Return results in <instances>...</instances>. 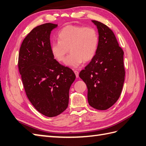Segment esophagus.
Masks as SVG:
<instances>
[{"mask_svg":"<svg viewBox=\"0 0 146 146\" xmlns=\"http://www.w3.org/2000/svg\"><path fill=\"white\" fill-rule=\"evenodd\" d=\"M74 73H75L76 77H79V72L77 70H74Z\"/></svg>","mask_w":146,"mask_h":146,"instance_id":"34e87169","label":"esophagus"}]
</instances>
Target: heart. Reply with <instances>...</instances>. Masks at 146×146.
<instances>
[{
    "instance_id": "heart-1",
    "label": "heart",
    "mask_w": 146,
    "mask_h": 146,
    "mask_svg": "<svg viewBox=\"0 0 146 146\" xmlns=\"http://www.w3.org/2000/svg\"><path fill=\"white\" fill-rule=\"evenodd\" d=\"M98 42V33L94 27L69 25L59 32L58 41L51 42V51L57 61L64 62L70 49L66 64L77 67L84 61H88L94 58Z\"/></svg>"
}]
</instances>
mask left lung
<instances>
[{
  "label": "left lung",
  "mask_w": 146,
  "mask_h": 146,
  "mask_svg": "<svg viewBox=\"0 0 146 146\" xmlns=\"http://www.w3.org/2000/svg\"><path fill=\"white\" fill-rule=\"evenodd\" d=\"M92 22L98 31V48L79 77L87 85L89 105L97 110H105L115 104L121 93L125 76L124 51L110 28L98 21Z\"/></svg>",
  "instance_id": "1"
}]
</instances>
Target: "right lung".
I'll return each instance as SVG.
<instances>
[{
    "label": "right lung",
    "instance_id": "1",
    "mask_svg": "<svg viewBox=\"0 0 146 146\" xmlns=\"http://www.w3.org/2000/svg\"><path fill=\"white\" fill-rule=\"evenodd\" d=\"M58 25L42 24L34 28L21 44L18 66L28 98L46 116L62 113L69 104L73 70L59 64L51 51L50 34Z\"/></svg>",
    "mask_w": 146,
    "mask_h": 146
}]
</instances>
